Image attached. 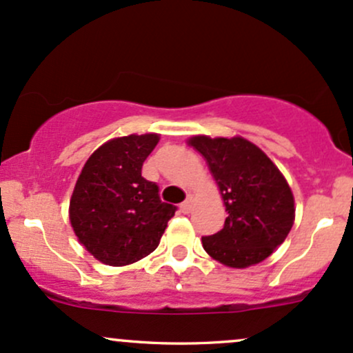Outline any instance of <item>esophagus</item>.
Instances as JSON below:
<instances>
[{"label": "esophagus", "mask_w": 353, "mask_h": 353, "mask_svg": "<svg viewBox=\"0 0 353 353\" xmlns=\"http://www.w3.org/2000/svg\"><path fill=\"white\" fill-rule=\"evenodd\" d=\"M192 204H194L192 197H189V199H185V201L181 204V212H182V214H189L190 210H192Z\"/></svg>", "instance_id": "1"}]
</instances>
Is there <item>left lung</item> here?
Segmentation results:
<instances>
[{
	"mask_svg": "<svg viewBox=\"0 0 353 353\" xmlns=\"http://www.w3.org/2000/svg\"><path fill=\"white\" fill-rule=\"evenodd\" d=\"M189 144L208 161L228 210L224 228L202 237V247L234 269L259 264L292 229L294 196L285 177L244 137L194 136Z\"/></svg>",
	"mask_w": 353,
	"mask_h": 353,
	"instance_id": "left-lung-1",
	"label": "left lung"
}]
</instances>
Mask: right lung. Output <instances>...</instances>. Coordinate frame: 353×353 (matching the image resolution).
I'll use <instances>...</instances> for the list:
<instances>
[{"label": "right lung", "mask_w": 353, "mask_h": 353, "mask_svg": "<svg viewBox=\"0 0 353 353\" xmlns=\"http://www.w3.org/2000/svg\"><path fill=\"white\" fill-rule=\"evenodd\" d=\"M159 134L108 141L91 154L70 202V221L79 242L106 265L141 261L159 245L176 208L159 197L156 182L141 176Z\"/></svg>", "instance_id": "add662e5"}]
</instances>
